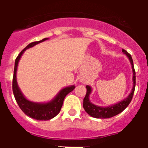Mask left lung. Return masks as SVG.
Segmentation results:
<instances>
[{
  "mask_svg": "<svg viewBox=\"0 0 148 148\" xmlns=\"http://www.w3.org/2000/svg\"><path fill=\"white\" fill-rule=\"evenodd\" d=\"M122 52L127 56L132 65V69H133V90H132V92H130V95H128V97L126 99L121 101V102H119L118 104H116L114 105L106 107V108H102V107H99V106L95 105V104L90 102V101L89 100V96H90V94L91 93V90H91V87L90 86L87 85L86 86L87 93H86L85 97L84 99L83 107L86 112L90 116H92V117L96 119H108L116 116V115L121 113L130 104V101H131L132 99H133V93H134V90H135L136 87V72L135 69H134V66H133V61L132 59L130 54H129L125 49H122Z\"/></svg>",
  "mask_w": 148,
  "mask_h": 148,
  "instance_id": "left-lung-1",
  "label": "left lung"
}]
</instances>
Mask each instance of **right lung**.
I'll list each match as a JSON object with an SVG mask.
<instances>
[{
	"mask_svg": "<svg viewBox=\"0 0 148 148\" xmlns=\"http://www.w3.org/2000/svg\"><path fill=\"white\" fill-rule=\"evenodd\" d=\"M47 38H45L42 39L41 40H39V41H35V42L30 43L19 53V55L15 59L12 79L13 94H14L15 99L16 100L17 103H18V106H19V108L21 109V110L27 116H29V117L34 119L42 120V121L43 120L44 121L49 120L51 119L54 118L56 116H57L59 113L60 110H61L65 96L69 92H70L75 89V86L74 85L65 87V88H64L60 91L59 93L57 95V96L53 101H51L48 103H45V104H38V103H34L32 102V101H29L23 96V95L21 92L16 80V72L18 61H19L22 54L26 49L32 47L35 44H39V43L44 41V40H47Z\"/></svg>",
	"mask_w": 148,
	"mask_h": 148,
	"instance_id": "add662e5",
	"label": "right lung"
}]
</instances>
